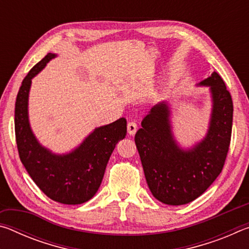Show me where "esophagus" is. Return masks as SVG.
<instances>
[{"mask_svg":"<svg viewBox=\"0 0 249 249\" xmlns=\"http://www.w3.org/2000/svg\"><path fill=\"white\" fill-rule=\"evenodd\" d=\"M137 128H138V126L136 123H135V122H129V123L127 124V132L129 135H135V133L137 132Z\"/></svg>","mask_w":249,"mask_h":249,"instance_id":"1","label":"esophagus"}]
</instances>
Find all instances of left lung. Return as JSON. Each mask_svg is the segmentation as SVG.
<instances>
[{"label":"left lung","instance_id":"8db88e82","mask_svg":"<svg viewBox=\"0 0 249 249\" xmlns=\"http://www.w3.org/2000/svg\"><path fill=\"white\" fill-rule=\"evenodd\" d=\"M199 86L210 87L212 94L209 129L200 142L190 149L179 147L165 102L151 107L135 135L149 190L165 204L182 205L199 197L221 174L229 153L233 125L231 93L215 71Z\"/></svg>","mask_w":249,"mask_h":249}]
</instances>
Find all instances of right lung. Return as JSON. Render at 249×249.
<instances>
[{"instance_id":"1","label":"right lung","mask_w":249,"mask_h":249,"mask_svg":"<svg viewBox=\"0 0 249 249\" xmlns=\"http://www.w3.org/2000/svg\"><path fill=\"white\" fill-rule=\"evenodd\" d=\"M54 57V53L45 56L23 80L15 102L16 144L25 169L46 196L62 204H81L98 191L108 159L127 127L124 117L101 126L66 155L53 154L41 146L29 125L28 93L32 79Z\"/></svg>"}]
</instances>
